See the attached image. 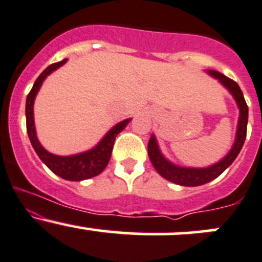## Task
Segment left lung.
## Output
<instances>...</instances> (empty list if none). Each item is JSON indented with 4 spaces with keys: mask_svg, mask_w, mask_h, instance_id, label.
<instances>
[{
    "mask_svg": "<svg viewBox=\"0 0 262 262\" xmlns=\"http://www.w3.org/2000/svg\"><path fill=\"white\" fill-rule=\"evenodd\" d=\"M208 73L216 79H219L222 84L227 88L236 99L238 108H240V119H238V126H237V133H236V140L233 144L232 149L230 153L225 157L222 161L219 163L213 164V166L207 168H183L177 167L168 162L163 156H162L161 150H159L158 145H157L156 138L154 136L150 137L149 143H148V154H149V159L152 162L154 168L157 172L164 177L166 180L173 182L176 184H181V186L187 187H194L205 184L207 182L214 180L219 177L222 172L232 163L236 159V157L240 153L242 145H244L245 139H246V132H247V119H249V108L245 101L244 94H242L240 86L236 81L232 79L227 78L224 74L219 73V71L210 70Z\"/></svg>",
    "mask_w": 262,
    "mask_h": 262,
    "instance_id": "8db88e82",
    "label": "left lung"
}]
</instances>
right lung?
<instances>
[{
    "instance_id": "obj_1",
    "label": "right lung",
    "mask_w": 262,
    "mask_h": 262,
    "mask_svg": "<svg viewBox=\"0 0 262 262\" xmlns=\"http://www.w3.org/2000/svg\"><path fill=\"white\" fill-rule=\"evenodd\" d=\"M66 62V59L60 62H55L45 69L40 76L35 81L34 86H32L31 92L29 93L26 99V129L27 134H29L30 142H31L32 147H34L35 152L40 157L41 161L46 164L55 174L60 176L61 178L68 181H82L88 180L98 176L104 170V168L108 164L110 156H112L113 145H114L115 137L125 128L126 124L129 123L130 119L123 120V122L118 123L114 128H112L106 133V136L100 140L95 148L92 150L85 153L76 154V156L70 157H60L55 156V154L49 153L42 148L40 142L37 140L36 132H35V124H34V100L36 96L38 89H40L41 84L45 80L46 76L51 74L52 71L56 70L61 65Z\"/></svg>"
}]
</instances>
